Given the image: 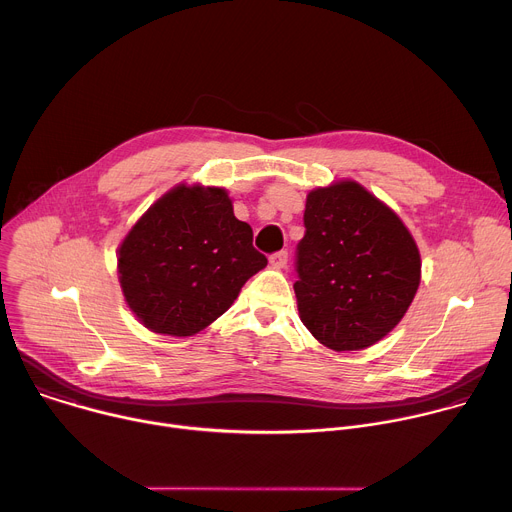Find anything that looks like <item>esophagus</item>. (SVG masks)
Listing matches in <instances>:
<instances>
[{
  "instance_id": "34e87169",
  "label": "esophagus",
  "mask_w": 512,
  "mask_h": 512,
  "mask_svg": "<svg viewBox=\"0 0 512 512\" xmlns=\"http://www.w3.org/2000/svg\"><path fill=\"white\" fill-rule=\"evenodd\" d=\"M269 263L273 269H285L287 267V251H279V253H273L269 257Z\"/></svg>"
}]
</instances>
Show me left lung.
Instances as JSON below:
<instances>
[{"mask_svg":"<svg viewBox=\"0 0 512 512\" xmlns=\"http://www.w3.org/2000/svg\"><path fill=\"white\" fill-rule=\"evenodd\" d=\"M304 225L294 283L300 320L336 352L377 344L401 322L421 281L409 229L354 180L308 192Z\"/></svg>","mask_w":512,"mask_h":512,"instance_id":"8db88e82","label":"left lung"}]
</instances>
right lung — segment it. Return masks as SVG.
<instances>
[{
  "instance_id": "obj_1",
  "label": "right lung",
  "mask_w": 512,
  "mask_h": 512,
  "mask_svg": "<svg viewBox=\"0 0 512 512\" xmlns=\"http://www.w3.org/2000/svg\"><path fill=\"white\" fill-rule=\"evenodd\" d=\"M265 265L229 192L186 182L145 210L117 249L129 310L148 330L178 338L223 316Z\"/></svg>"
}]
</instances>
